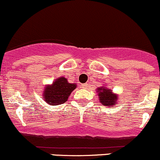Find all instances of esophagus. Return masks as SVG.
Instances as JSON below:
<instances>
[{
  "label": "esophagus",
  "instance_id": "1",
  "mask_svg": "<svg viewBox=\"0 0 160 160\" xmlns=\"http://www.w3.org/2000/svg\"><path fill=\"white\" fill-rule=\"evenodd\" d=\"M82 87H83V88H87V83H84V84H82Z\"/></svg>",
  "mask_w": 160,
  "mask_h": 160
}]
</instances>
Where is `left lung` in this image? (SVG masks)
I'll return each mask as SVG.
<instances>
[{"label": "left lung", "instance_id": "left-lung-1", "mask_svg": "<svg viewBox=\"0 0 160 160\" xmlns=\"http://www.w3.org/2000/svg\"><path fill=\"white\" fill-rule=\"evenodd\" d=\"M99 93V98L102 105H105L107 107H113L117 105V101L118 100V97L116 94L112 93L110 89H106L104 87H100L97 89Z\"/></svg>", "mask_w": 160, "mask_h": 160}]
</instances>
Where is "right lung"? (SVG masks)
Here are the masks:
<instances>
[{
  "instance_id": "add662e5",
  "label": "right lung",
  "mask_w": 160,
  "mask_h": 160,
  "mask_svg": "<svg viewBox=\"0 0 160 160\" xmlns=\"http://www.w3.org/2000/svg\"><path fill=\"white\" fill-rule=\"evenodd\" d=\"M76 87L77 85L68 83L65 77H60L53 84L45 87L43 99L52 106L63 104L67 101L69 96Z\"/></svg>"
}]
</instances>
